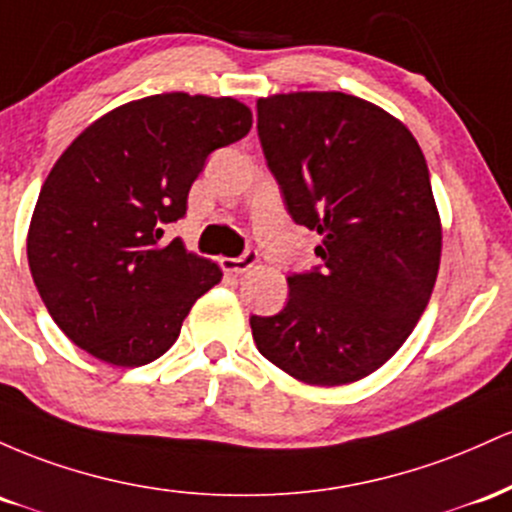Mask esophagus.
<instances>
[{
    "mask_svg": "<svg viewBox=\"0 0 512 512\" xmlns=\"http://www.w3.org/2000/svg\"><path fill=\"white\" fill-rule=\"evenodd\" d=\"M258 263V254L254 249L244 251L239 258H222V268H225L227 273H246L251 271Z\"/></svg>",
    "mask_w": 512,
    "mask_h": 512,
    "instance_id": "esophagus-1",
    "label": "esophagus"
}]
</instances>
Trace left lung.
I'll use <instances>...</instances> for the list:
<instances>
[{"label": "left lung", "instance_id": "left-lung-1", "mask_svg": "<svg viewBox=\"0 0 512 512\" xmlns=\"http://www.w3.org/2000/svg\"><path fill=\"white\" fill-rule=\"evenodd\" d=\"M258 140L321 266L287 278L273 317H251L263 358L304 384L358 382L426 312L442 227L426 157L401 120L341 91L258 99Z\"/></svg>", "mask_w": 512, "mask_h": 512}]
</instances>
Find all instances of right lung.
<instances>
[{"label":"right lung","mask_w":512,"mask_h":512,"mask_svg":"<svg viewBox=\"0 0 512 512\" xmlns=\"http://www.w3.org/2000/svg\"><path fill=\"white\" fill-rule=\"evenodd\" d=\"M251 130L232 96L154 94L113 108L57 159L28 227L40 300L74 346L108 365L164 355L217 263L166 244L205 159Z\"/></svg>","instance_id":"right-lung-1"}]
</instances>
